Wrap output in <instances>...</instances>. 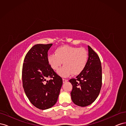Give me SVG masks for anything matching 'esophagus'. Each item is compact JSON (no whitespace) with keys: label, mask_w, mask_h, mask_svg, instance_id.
<instances>
[{"label":"esophagus","mask_w":126,"mask_h":126,"mask_svg":"<svg viewBox=\"0 0 126 126\" xmlns=\"http://www.w3.org/2000/svg\"><path fill=\"white\" fill-rule=\"evenodd\" d=\"M68 81L67 79H63V83H64Z\"/></svg>","instance_id":"obj_1"}]
</instances>
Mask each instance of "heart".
Here are the masks:
<instances>
[{
  "mask_svg": "<svg viewBox=\"0 0 126 126\" xmlns=\"http://www.w3.org/2000/svg\"><path fill=\"white\" fill-rule=\"evenodd\" d=\"M88 59V52L85 48L68 45L57 48L55 54L49 55L47 58L49 65L55 71L59 69L63 62L64 66L58 72L62 77L81 73L86 66Z\"/></svg>",
  "mask_w": 126,
  "mask_h": 126,
  "instance_id": "b5f03b06",
  "label": "heart"
}]
</instances>
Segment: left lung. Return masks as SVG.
Returning a JSON list of instances; mask_svg holds the SVG:
<instances>
[{"label":"left lung","mask_w":126,"mask_h":126,"mask_svg":"<svg viewBox=\"0 0 126 126\" xmlns=\"http://www.w3.org/2000/svg\"><path fill=\"white\" fill-rule=\"evenodd\" d=\"M89 57L86 67L76 78L69 80L72 85L71 99L76 105L86 107L95 101L102 86V68L99 57L88 46Z\"/></svg>","instance_id":"obj_1"}]
</instances>
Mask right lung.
I'll use <instances>...</instances> for the list:
<instances>
[{
	"mask_svg": "<svg viewBox=\"0 0 126 126\" xmlns=\"http://www.w3.org/2000/svg\"><path fill=\"white\" fill-rule=\"evenodd\" d=\"M52 45L37 44L25 57L22 70L23 88L27 97L36 108H50L57 102L63 85L62 77L57 75L48 62V51ZM47 78H50L46 81Z\"/></svg>",
	"mask_w": 126,
	"mask_h": 126,
	"instance_id": "add662e5",
	"label": "right lung"
}]
</instances>
